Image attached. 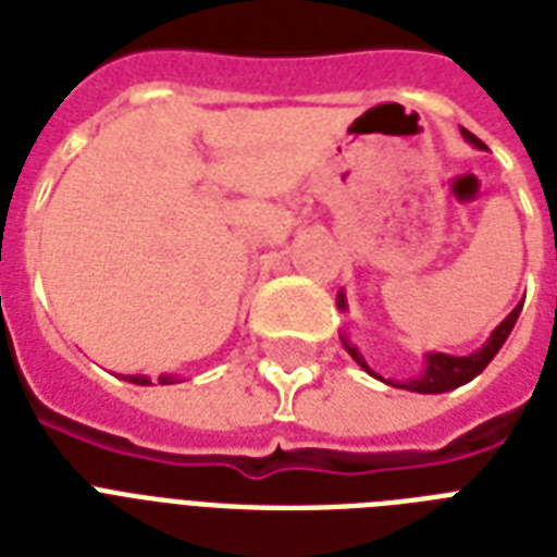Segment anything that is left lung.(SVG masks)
<instances>
[{
  "label": "left lung",
  "mask_w": 557,
  "mask_h": 557,
  "mask_svg": "<svg viewBox=\"0 0 557 557\" xmlns=\"http://www.w3.org/2000/svg\"><path fill=\"white\" fill-rule=\"evenodd\" d=\"M462 138H466L468 144H474L476 150H485V144L480 141L476 135L468 133V129H462ZM335 304H338L341 312H347V297H344V292H338V300H335ZM520 309H523V304H518L509 314H506V321H503L500 326L492 332V335H488V341H485L483 347L476 349V352H471V356L428 352V356H424V370L407 381L381 379L379 372L370 370V364H367L364 356H361V349H358L356 344L347 338V335H341V344H344V349H347L349 356H352V361H356L361 370L370 372L372 379L384 381V384H393V387L410 389V393H448V389H457V387H462V384H468L471 379H476V375H480L485 367L492 364V358L500 352V347L506 344V338L511 335V330H515Z\"/></svg>",
  "instance_id": "8db88e82"
}]
</instances>
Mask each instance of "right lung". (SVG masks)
<instances>
[{
  "mask_svg": "<svg viewBox=\"0 0 557 557\" xmlns=\"http://www.w3.org/2000/svg\"><path fill=\"white\" fill-rule=\"evenodd\" d=\"M124 381H133V384H141V387H150L152 381L150 375H124ZM176 381H182L178 375H159V384H176Z\"/></svg>",
  "mask_w": 557,
  "mask_h": 557,
  "instance_id": "add662e5",
  "label": "right lung"
}]
</instances>
